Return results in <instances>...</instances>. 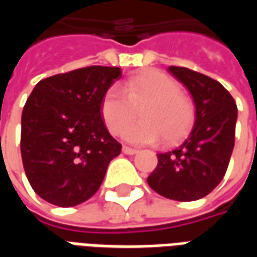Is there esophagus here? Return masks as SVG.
<instances>
[{"label": "esophagus", "mask_w": 257, "mask_h": 257, "mask_svg": "<svg viewBox=\"0 0 257 257\" xmlns=\"http://www.w3.org/2000/svg\"><path fill=\"white\" fill-rule=\"evenodd\" d=\"M122 153L123 154H126V156H135V154H138V150H136V149H132V147H128V146H123Z\"/></svg>", "instance_id": "esophagus-1"}]
</instances>
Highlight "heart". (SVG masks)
Returning <instances> with one entry per match:
<instances>
[{"label":"heart","instance_id":"obj_1","mask_svg":"<svg viewBox=\"0 0 257 257\" xmlns=\"http://www.w3.org/2000/svg\"><path fill=\"white\" fill-rule=\"evenodd\" d=\"M141 110L144 118L125 128L122 138L134 145H151L182 138L191 126L194 106L178 82L161 71H146L129 78L122 89L112 85L101 97L100 112L107 129L118 135Z\"/></svg>","mask_w":257,"mask_h":257}]
</instances>
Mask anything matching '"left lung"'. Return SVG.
<instances>
[{
    "label": "left lung",
    "mask_w": 257,
    "mask_h": 257,
    "mask_svg": "<svg viewBox=\"0 0 257 257\" xmlns=\"http://www.w3.org/2000/svg\"><path fill=\"white\" fill-rule=\"evenodd\" d=\"M168 71L190 92L195 121L180 145L157 154L158 165L147 183L165 198L195 201L208 195L226 173L234 149L237 104L228 90L208 75L176 66Z\"/></svg>",
    "instance_id": "left-lung-1"
}]
</instances>
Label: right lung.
<instances>
[{
    "label": "right lung",
    "instance_id": "obj_1",
    "mask_svg": "<svg viewBox=\"0 0 257 257\" xmlns=\"http://www.w3.org/2000/svg\"><path fill=\"white\" fill-rule=\"evenodd\" d=\"M119 67L89 66L41 79L22 112L20 151L26 176L42 199L75 206L99 190L121 145L108 134L101 97Z\"/></svg>",
    "mask_w": 257,
    "mask_h": 257
}]
</instances>
